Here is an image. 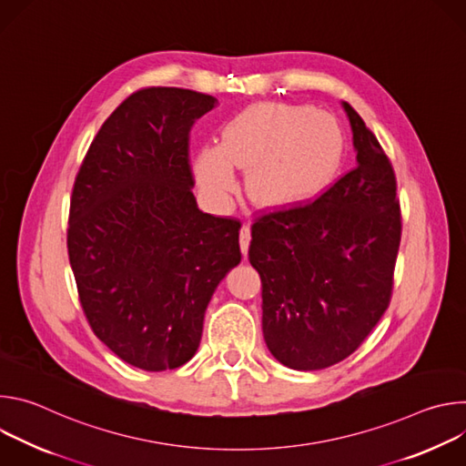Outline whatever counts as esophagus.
<instances>
[{
    "label": "esophagus",
    "instance_id": "1",
    "mask_svg": "<svg viewBox=\"0 0 466 466\" xmlns=\"http://www.w3.org/2000/svg\"><path fill=\"white\" fill-rule=\"evenodd\" d=\"M248 243H250V225H243L241 232H239V247L243 256H247L248 252Z\"/></svg>",
    "mask_w": 466,
    "mask_h": 466
}]
</instances>
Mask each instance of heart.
<instances>
[{"mask_svg":"<svg viewBox=\"0 0 466 466\" xmlns=\"http://www.w3.org/2000/svg\"><path fill=\"white\" fill-rule=\"evenodd\" d=\"M343 132L326 112L291 105H254L223 132L221 147L195 158L201 186L225 195L234 187V166L252 167L248 193L265 207L295 205L319 193L343 160Z\"/></svg>","mask_w":466,"mask_h":466,"instance_id":"obj_1","label":"heart"}]
</instances>
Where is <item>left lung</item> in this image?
<instances>
[{"label": "left lung", "mask_w": 466, "mask_h": 466, "mask_svg": "<svg viewBox=\"0 0 466 466\" xmlns=\"http://www.w3.org/2000/svg\"><path fill=\"white\" fill-rule=\"evenodd\" d=\"M356 167L315 201L254 219L248 259L261 279V328L271 354L295 370L349 358L389 308L402 236L396 177L349 105Z\"/></svg>", "instance_id": "1"}]
</instances>
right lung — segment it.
Segmentation results:
<instances>
[{"label": "right lung", "mask_w": 466, "mask_h": 466, "mask_svg": "<svg viewBox=\"0 0 466 466\" xmlns=\"http://www.w3.org/2000/svg\"><path fill=\"white\" fill-rule=\"evenodd\" d=\"M218 99L151 86L101 125L76 177L68 256L94 334L144 370L189 361L207 306L241 261L234 218L197 208L189 130Z\"/></svg>", "instance_id": "1"}]
</instances>
